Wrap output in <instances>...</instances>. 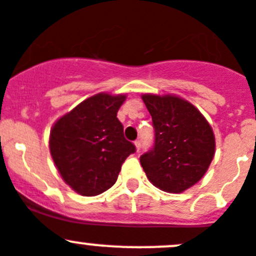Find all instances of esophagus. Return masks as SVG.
I'll return each mask as SVG.
<instances>
[{
	"mask_svg": "<svg viewBox=\"0 0 256 256\" xmlns=\"http://www.w3.org/2000/svg\"><path fill=\"white\" fill-rule=\"evenodd\" d=\"M135 146H136V152H139L140 148H142V142H140V140H136Z\"/></svg>",
	"mask_w": 256,
	"mask_h": 256,
	"instance_id": "esophagus-1",
	"label": "esophagus"
}]
</instances>
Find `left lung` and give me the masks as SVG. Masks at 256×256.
Listing matches in <instances>:
<instances>
[{
  "label": "left lung",
  "mask_w": 256,
  "mask_h": 256,
  "mask_svg": "<svg viewBox=\"0 0 256 256\" xmlns=\"http://www.w3.org/2000/svg\"><path fill=\"white\" fill-rule=\"evenodd\" d=\"M155 131L154 146L140 156L148 179L159 190L182 193L194 186L214 155V135L204 116L173 94H142Z\"/></svg>",
  "instance_id": "1"
}]
</instances>
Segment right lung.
Returning a JSON list of instances; mask_svg holds the SVG:
<instances>
[{"label": "right lung", "mask_w": 256, "mask_h": 256, "mask_svg": "<svg viewBox=\"0 0 256 256\" xmlns=\"http://www.w3.org/2000/svg\"><path fill=\"white\" fill-rule=\"evenodd\" d=\"M125 100L126 94L98 93L52 125V160L64 182L80 194L90 197L111 188L126 158L135 152L116 117Z\"/></svg>", "instance_id": "right-lung-1"}]
</instances>
